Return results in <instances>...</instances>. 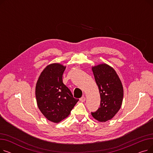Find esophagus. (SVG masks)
<instances>
[{"label": "esophagus", "mask_w": 153, "mask_h": 153, "mask_svg": "<svg viewBox=\"0 0 153 153\" xmlns=\"http://www.w3.org/2000/svg\"><path fill=\"white\" fill-rule=\"evenodd\" d=\"M85 100V97H84V96H83V97H82L81 99H80V101L82 102H84Z\"/></svg>", "instance_id": "34e87169"}]
</instances>
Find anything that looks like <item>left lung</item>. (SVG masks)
Wrapping results in <instances>:
<instances>
[{
  "instance_id": "obj_1",
  "label": "left lung",
  "mask_w": 153,
  "mask_h": 153,
  "mask_svg": "<svg viewBox=\"0 0 153 153\" xmlns=\"http://www.w3.org/2000/svg\"><path fill=\"white\" fill-rule=\"evenodd\" d=\"M100 96V105L92 117L100 122L111 120L122 107L123 99V87L115 69L106 63L92 67Z\"/></svg>"
}]
</instances>
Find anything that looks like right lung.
Listing matches in <instances>:
<instances>
[{"label": "right lung", "mask_w": 153, "mask_h": 153, "mask_svg": "<svg viewBox=\"0 0 153 153\" xmlns=\"http://www.w3.org/2000/svg\"><path fill=\"white\" fill-rule=\"evenodd\" d=\"M66 66L52 63L42 71L35 87L37 105L49 121L58 123L67 118L79 100L62 81Z\"/></svg>", "instance_id": "right-lung-1"}]
</instances>
